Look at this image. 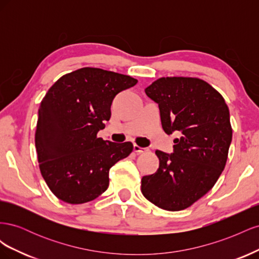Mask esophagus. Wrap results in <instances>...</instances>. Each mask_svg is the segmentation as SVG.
I'll list each match as a JSON object with an SVG mask.
<instances>
[{"mask_svg": "<svg viewBox=\"0 0 259 259\" xmlns=\"http://www.w3.org/2000/svg\"><path fill=\"white\" fill-rule=\"evenodd\" d=\"M134 151L137 153V154H142V153H144V152H146L147 151V149L146 148H142V147H139L138 145H134Z\"/></svg>", "mask_w": 259, "mask_h": 259, "instance_id": "obj_1", "label": "esophagus"}]
</instances>
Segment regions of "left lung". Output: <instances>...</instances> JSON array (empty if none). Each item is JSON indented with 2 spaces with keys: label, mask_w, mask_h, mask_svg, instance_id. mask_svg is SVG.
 I'll return each mask as SVG.
<instances>
[{
  "label": "left lung",
  "mask_w": 259,
  "mask_h": 259,
  "mask_svg": "<svg viewBox=\"0 0 259 259\" xmlns=\"http://www.w3.org/2000/svg\"><path fill=\"white\" fill-rule=\"evenodd\" d=\"M145 92L159 105L164 132L182 136L174 139V153L155 151L160 166L143 177L142 192L162 209L182 210L206 194L225 168L232 139L229 109L199 77H160Z\"/></svg>",
  "instance_id": "1"
}]
</instances>
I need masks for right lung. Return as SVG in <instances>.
<instances>
[{"label":"right lung","instance_id":"add662e5","mask_svg":"<svg viewBox=\"0 0 259 259\" xmlns=\"http://www.w3.org/2000/svg\"><path fill=\"white\" fill-rule=\"evenodd\" d=\"M137 83L130 75L85 67L62 75L38 109L35 148L50 190L69 204L98 198L109 186V170L127 158L132 143L97 137L111 116L116 94Z\"/></svg>","mask_w":259,"mask_h":259}]
</instances>
